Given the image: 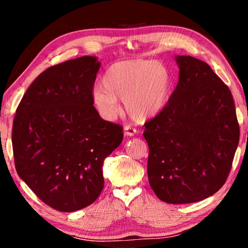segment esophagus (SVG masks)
<instances>
[{
  "mask_svg": "<svg viewBox=\"0 0 248 248\" xmlns=\"http://www.w3.org/2000/svg\"><path fill=\"white\" fill-rule=\"evenodd\" d=\"M138 132V130L136 128L131 127V125H124V136H129L132 137Z\"/></svg>",
  "mask_w": 248,
  "mask_h": 248,
  "instance_id": "34e87169",
  "label": "esophagus"
}]
</instances>
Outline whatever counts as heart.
Instances as JSON below:
<instances>
[{
	"mask_svg": "<svg viewBox=\"0 0 248 248\" xmlns=\"http://www.w3.org/2000/svg\"><path fill=\"white\" fill-rule=\"evenodd\" d=\"M171 77L156 61L127 60L108 66L92 91L96 109L105 119H115L121 110L119 99L132 119L153 118L166 106L171 92Z\"/></svg>",
	"mask_w": 248,
	"mask_h": 248,
	"instance_id": "obj_1",
	"label": "heart"
}]
</instances>
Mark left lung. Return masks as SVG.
I'll return each instance as SVG.
<instances>
[{"mask_svg":"<svg viewBox=\"0 0 248 248\" xmlns=\"http://www.w3.org/2000/svg\"><path fill=\"white\" fill-rule=\"evenodd\" d=\"M179 81L164 109L144 124L148 177L167 203L203 200L225 184L240 141L231 91L209 64L176 57Z\"/></svg>","mask_w":248,"mask_h":248,"instance_id":"8db88e82","label":"left lung"}]
</instances>
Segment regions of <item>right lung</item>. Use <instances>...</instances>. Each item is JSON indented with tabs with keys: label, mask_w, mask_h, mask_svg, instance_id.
Here are the masks:
<instances>
[{
	"label": "right lung",
	"mask_w": 248,
	"mask_h": 248,
	"mask_svg": "<svg viewBox=\"0 0 248 248\" xmlns=\"http://www.w3.org/2000/svg\"><path fill=\"white\" fill-rule=\"evenodd\" d=\"M100 63L84 56L38 75L16 109V171L35 195L62 212L83 209L104 188L103 162L120 145L123 127L100 118L92 99Z\"/></svg>",
	"instance_id": "right-lung-1"
}]
</instances>
